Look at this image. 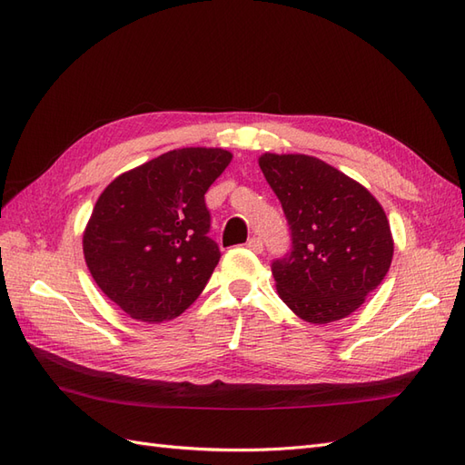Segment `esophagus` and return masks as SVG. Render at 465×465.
<instances>
[{
	"instance_id": "34e87169",
	"label": "esophagus",
	"mask_w": 465,
	"mask_h": 465,
	"mask_svg": "<svg viewBox=\"0 0 465 465\" xmlns=\"http://www.w3.org/2000/svg\"><path fill=\"white\" fill-rule=\"evenodd\" d=\"M246 246L252 250V252H262L263 250V244H262V238H258V236H252V238H248V242H246Z\"/></svg>"
}]
</instances>
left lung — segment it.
I'll return each mask as SVG.
<instances>
[{"label":"left lung","instance_id":"left-lung-1","mask_svg":"<svg viewBox=\"0 0 465 465\" xmlns=\"http://www.w3.org/2000/svg\"><path fill=\"white\" fill-rule=\"evenodd\" d=\"M260 168L291 231V250L272 262L279 297L311 323L355 312L391 263L384 209L359 182L308 154L265 153Z\"/></svg>","mask_w":465,"mask_h":465}]
</instances>
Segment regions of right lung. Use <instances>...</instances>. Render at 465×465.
<instances>
[{
  "mask_svg": "<svg viewBox=\"0 0 465 465\" xmlns=\"http://www.w3.org/2000/svg\"><path fill=\"white\" fill-rule=\"evenodd\" d=\"M224 149L168 151L110 182L83 234L89 272L134 320L180 316L219 263L205 192L229 166Z\"/></svg>",
  "mask_w": 465,
  "mask_h": 465,
  "instance_id": "obj_1",
  "label": "right lung"
}]
</instances>
